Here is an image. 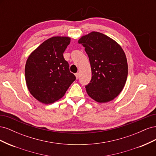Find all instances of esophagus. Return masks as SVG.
Masks as SVG:
<instances>
[{
    "mask_svg": "<svg viewBox=\"0 0 156 156\" xmlns=\"http://www.w3.org/2000/svg\"><path fill=\"white\" fill-rule=\"evenodd\" d=\"M75 77H76V78L78 79L79 77V73H75Z\"/></svg>",
    "mask_w": 156,
    "mask_h": 156,
    "instance_id": "34e87169",
    "label": "esophagus"
}]
</instances>
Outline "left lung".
<instances>
[{
	"instance_id": "obj_1",
	"label": "left lung",
	"mask_w": 156,
	"mask_h": 156,
	"mask_svg": "<svg viewBox=\"0 0 156 156\" xmlns=\"http://www.w3.org/2000/svg\"><path fill=\"white\" fill-rule=\"evenodd\" d=\"M88 56L92 70L88 95L99 103L108 102L123 90L127 77V62L121 46L108 36L92 32L78 41Z\"/></svg>"
}]
</instances>
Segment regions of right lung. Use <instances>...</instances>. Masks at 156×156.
<instances>
[{
    "label": "right lung",
    "mask_w": 156,
    "mask_h": 156,
    "mask_svg": "<svg viewBox=\"0 0 156 156\" xmlns=\"http://www.w3.org/2000/svg\"><path fill=\"white\" fill-rule=\"evenodd\" d=\"M71 38L54 36L32 51L25 69L28 89L40 102L49 104L62 98L75 81L63 53Z\"/></svg>",
    "instance_id": "right-lung-1"
}]
</instances>
